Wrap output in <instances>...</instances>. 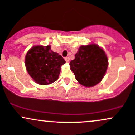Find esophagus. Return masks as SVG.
Masks as SVG:
<instances>
[{
    "label": "esophagus",
    "mask_w": 135,
    "mask_h": 135,
    "mask_svg": "<svg viewBox=\"0 0 135 135\" xmlns=\"http://www.w3.org/2000/svg\"><path fill=\"white\" fill-rule=\"evenodd\" d=\"M65 60H66V62H69V57L67 56V57L65 58Z\"/></svg>",
    "instance_id": "obj_1"
}]
</instances>
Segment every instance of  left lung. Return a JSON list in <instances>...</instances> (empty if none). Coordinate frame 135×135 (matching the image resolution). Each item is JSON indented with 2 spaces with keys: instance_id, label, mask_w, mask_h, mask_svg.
Here are the masks:
<instances>
[{
  "instance_id": "left-lung-1",
  "label": "left lung",
  "mask_w": 135,
  "mask_h": 135,
  "mask_svg": "<svg viewBox=\"0 0 135 135\" xmlns=\"http://www.w3.org/2000/svg\"><path fill=\"white\" fill-rule=\"evenodd\" d=\"M71 70L75 79L85 87H93L104 77L108 66L104 51L96 44L80 47L75 59L70 62Z\"/></svg>"
}]
</instances>
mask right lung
<instances>
[{
    "mask_svg": "<svg viewBox=\"0 0 135 135\" xmlns=\"http://www.w3.org/2000/svg\"><path fill=\"white\" fill-rule=\"evenodd\" d=\"M66 63L59 53L51 50L50 46H36L27 53L25 64L31 77L40 85H47L58 79L62 65Z\"/></svg>",
    "mask_w": 135,
    "mask_h": 135,
    "instance_id": "obj_1",
    "label": "right lung"
}]
</instances>
